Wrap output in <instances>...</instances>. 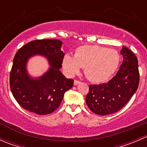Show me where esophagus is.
Returning <instances> with one entry per match:
<instances>
[{
	"label": "esophagus",
	"instance_id": "esophagus-1",
	"mask_svg": "<svg viewBox=\"0 0 147 147\" xmlns=\"http://www.w3.org/2000/svg\"><path fill=\"white\" fill-rule=\"evenodd\" d=\"M80 82L79 80H75V81H74V84H75V85H77V84H79Z\"/></svg>",
	"mask_w": 147,
	"mask_h": 147
}]
</instances>
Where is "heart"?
Returning <instances> with one entry per match:
<instances>
[{
  "instance_id": "heart-1",
  "label": "heart",
  "mask_w": 147,
  "mask_h": 147,
  "mask_svg": "<svg viewBox=\"0 0 147 147\" xmlns=\"http://www.w3.org/2000/svg\"><path fill=\"white\" fill-rule=\"evenodd\" d=\"M119 55L116 50L100 45H82L75 50L74 57L65 55L63 67L69 76L76 75L84 67L86 78L91 82L107 81L117 69Z\"/></svg>"
}]
</instances>
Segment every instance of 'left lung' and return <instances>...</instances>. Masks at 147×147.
<instances>
[{
  "label": "left lung",
  "instance_id": "obj_1",
  "mask_svg": "<svg viewBox=\"0 0 147 147\" xmlns=\"http://www.w3.org/2000/svg\"><path fill=\"white\" fill-rule=\"evenodd\" d=\"M122 64L116 75L107 83L90 84L86 96V104L90 110L98 115L116 113L129 101L137 91L139 72L137 56L123 46L121 50Z\"/></svg>",
  "mask_w": 147,
  "mask_h": 147
}]
</instances>
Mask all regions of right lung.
Returning <instances> with one entry per match:
<instances>
[{"label": "right lung", "mask_w": 147, "mask_h": 147, "mask_svg": "<svg viewBox=\"0 0 147 147\" xmlns=\"http://www.w3.org/2000/svg\"><path fill=\"white\" fill-rule=\"evenodd\" d=\"M62 44L55 39L35 40L16 53L10 73V87L23 109L40 115L52 113L59 107L65 92L73 86V80L66 78L60 71L65 55ZM37 54L47 57L51 68L42 77L33 79L27 75L26 63Z\"/></svg>", "instance_id": "1"}]
</instances>
